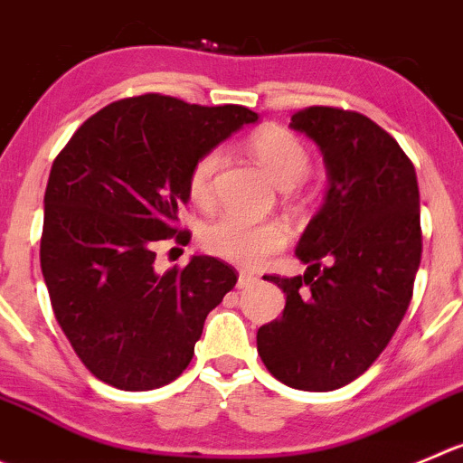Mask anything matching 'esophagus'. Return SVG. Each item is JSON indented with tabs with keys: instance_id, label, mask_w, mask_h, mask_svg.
Listing matches in <instances>:
<instances>
[{
	"instance_id": "34e87169",
	"label": "esophagus",
	"mask_w": 463,
	"mask_h": 463,
	"mask_svg": "<svg viewBox=\"0 0 463 463\" xmlns=\"http://www.w3.org/2000/svg\"><path fill=\"white\" fill-rule=\"evenodd\" d=\"M252 284H257V277H254L252 272L241 270L239 272V288H248V286H252Z\"/></svg>"
}]
</instances>
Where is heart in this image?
Listing matches in <instances>:
<instances>
[{
	"label": "heart",
	"mask_w": 463,
	"mask_h": 463,
	"mask_svg": "<svg viewBox=\"0 0 463 463\" xmlns=\"http://www.w3.org/2000/svg\"><path fill=\"white\" fill-rule=\"evenodd\" d=\"M250 154L281 188H290L309 173V149L300 138L281 127L268 125L250 136ZM220 163V149L213 147L193 163L188 173V195L197 206H206L213 193V175ZM288 239L277 220H248L234 213L218 215L204 224L200 241L206 252L239 266H259Z\"/></svg>",
	"instance_id": "b5f03b06"
}]
</instances>
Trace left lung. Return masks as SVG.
I'll use <instances>...</instances> for the list:
<instances>
[{
  "label": "left lung",
  "mask_w": 463,
  "mask_h": 463,
  "mask_svg": "<svg viewBox=\"0 0 463 463\" xmlns=\"http://www.w3.org/2000/svg\"><path fill=\"white\" fill-rule=\"evenodd\" d=\"M290 129L320 147L329 191L295 248L309 263L305 275L268 277L286 307L259 327L257 350L286 386L334 391L373 366L407 314L422 252L420 195L413 163L371 118L309 107Z\"/></svg>",
  "instance_id": "left-lung-1"
}]
</instances>
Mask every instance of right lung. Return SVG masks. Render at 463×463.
<instances>
[{
	"label": "right lung",
	"mask_w": 463,
	"mask_h": 463,
	"mask_svg": "<svg viewBox=\"0 0 463 463\" xmlns=\"http://www.w3.org/2000/svg\"><path fill=\"white\" fill-rule=\"evenodd\" d=\"M259 116L158 92L88 118L52 165L41 268L52 309L83 366L122 391H152L191 364L211 309L239 272L206 254L156 272L154 245L191 200L193 163Z\"/></svg>",
	"instance_id": "right-lung-1"
}]
</instances>
